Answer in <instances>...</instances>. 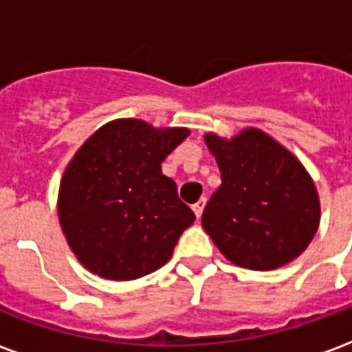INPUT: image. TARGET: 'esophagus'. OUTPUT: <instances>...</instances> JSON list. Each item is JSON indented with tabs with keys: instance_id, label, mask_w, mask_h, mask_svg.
Returning a JSON list of instances; mask_svg holds the SVG:
<instances>
[{
	"instance_id": "esophagus-1",
	"label": "esophagus",
	"mask_w": 352,
	"mask_h": 352,
	"mask_svg": "<svg viewBox=\"0 0 352 352\" xmlns=\"http://www.w3.org/2000/svg\"><path fill=\"white\" fill-rule=\"evenodd\" d=\"M206 201L207 199L206 198H199L198 201H196V204H194V206H192V209H194V213H196V217H201V213H204V207H206Z\"/></svg>"
}]
</instances>
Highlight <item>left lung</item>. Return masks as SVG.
Masks as SVG:
<instances>
[{"instance_id":"1","label":"left lung","mask_w":352,"mask_h":352,"mask_svg":"<svg viewBox=\"0 0 352 352\" xmlns=\"http://www.w3.org/2000/svg\"><path fill=\"white\" fill-rule=\"evenodd\" d=\"M221 186L207 201L201 226L219 251L249 270H275L298 258L320 221L315 183L294 154L256 128L236 138L207 133Z\"/></svg>"}]
</instances>
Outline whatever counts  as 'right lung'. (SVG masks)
<instances>
[{
    "label": "right lung",
    "mask_w": 352,
    "mask_h": 352,
    "mask_svg": "<svg viewBox=\"0 0 352 352\" xmlns=\"http://www.w3.org/2000/svg\"><path fill=\"white\" fill-rule=\"evenodd\" d=\"M186 128H154L138 118L101 126L75 153L60 183L58 217L88 272L139 279L166 264L196 221L162 173V162L188 138Z\"/></svg>",
    "instance_id": "obj_1"
}]
</instances>
